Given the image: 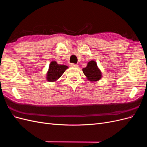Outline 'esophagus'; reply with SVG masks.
Returning <instances> with one entry per match:
<instances>
[{"label":"esophagus","mask_w":147,"mask_h":147,"mask_svg":"<svg viewBox=\"0 0 147 147\" xmlns=\"http://www.w3.org/2000/svg\"><path fill=\"white\" fill-rule=\"evenodd\" d=\"M70 66L71 67H78V64H70Z\"/></svg>","instance_id":"obj_1"}]
</instances>
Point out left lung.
Returning a JSON list of instances; mask_svg holds the SVG:
<instances>
[{"label": "left lung", "instance_id": "obj_1", "mask_svg": "<svg viewBox=\"0 0 147 147\" xmlns=\"http://www.w3.org/2000/svg\"><path fill=\"white\" fill-rule=\"evenodd\" d=\"M83 72L86 77V79L91 82H96L102 78L101 70L98 67L96 62L94 60L89 61L87 66L82 69Z\"/></svg>", "mask_w": 147, "mask_h": 147}]
</instances>
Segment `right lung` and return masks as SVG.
Here are the masks:
<instances>
[{"instance_id": "obj_1", "label": "right lung", "mask_w": 147, "mask_h": 147, "mask_svg": "<svg viewBox=\"0 0 147 147\" xmlns=\"http://www.w3.org/2000/svg\"><path fill=\"white\" fill-rule=\"evenodd\" d=\"M68 68V66L58 64L55 61H51L47 72V80L49 82H56Z\"/></svg>"}]
</instances>
